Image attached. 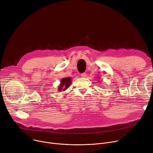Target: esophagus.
I'll list each match as a JSON object with an SVG mask.
<instances>
[{
	"instance_id": "obj_1",
	"label": "esophagus",
	"mask_w": 153,
	"mask_h": 153,
	"mask_svg": "<svg viewBox=\"0 0 153 153\" xmlns=\"http://www.w3.org/2000/svg\"><path fill=\"white\" fill-rule=\"evenodd\" d=\"M81 77H82V78L86 77H87V74H86V73H82V74H81Z\"/></svg>"
}]
</instances>
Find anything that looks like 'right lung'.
<instances>
[{"mask_svg":"<svg viewBox=\"0 0 153 153\" xmlns=\"http://www.w3.org/2000/svg\"><path fill=\"white\" fill-rule=\"evenodd\" d=\"M71 77H65L62 79L60 81V84L58 88V91H65L70 86L71 84Z\"/></svg>","mask_w":153,"mask_h":153,"instance_id":"add662e5","label":"right lung"}]
</instances>
